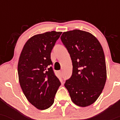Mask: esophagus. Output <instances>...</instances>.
Wrapping results in <instances>:
<instances>
[{
    "label": "esophagus",
    "instance_id": "esophagus-1",
    "mask_svg": "<svg viewBox=\"0 0 120 120\" xmlns=\"http://www.w3.org/2000/svg\"><path fill=\"white\" fill-rule=\"evenodd\" d=\"M59 74H60V75H61V76H62V75H63L62 71H59Z\"/></svg>",
    "mask_w": 120,
    "mask_h": 120
}]
</instances>
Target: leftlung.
<instances>
[{
	"label": "left lung",
	"instance_id": "left-lung-1",
	"mask_svg": "<svg viewBox=\"0 0 120 120\" xmlns=\"http://www.w3.org/2000/svg\"><path fill=\"white\" fill-rule=\"evenodd\" d=\"M60 38L72 63V75L64 86L74 103L86 107L97 100L106 81L103 48L92 34L79 30L63 32Z\"/></svg>",
	"mask_w": 120,
	"mask_h": 120
}]
</instances>
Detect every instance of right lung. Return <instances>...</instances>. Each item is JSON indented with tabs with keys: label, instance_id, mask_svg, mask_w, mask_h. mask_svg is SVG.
<instances>
[{
	"label": "right lung",
	"instance_id": "right-lung-1",
	"mask_svg": "<svg viewBox=\"0 0 120 120\" xmlns=\"http://www.w3.org/2000/svg\"><path fill=\"white\" fill-rule=\"evenodd\" d=\"M61 32H46L29 39L18 63L19 82L25 97L38 109L45 110L54 103L61 85L51 65L50 53Z\"/></svg>",
	"mask_w": 120,
	"mask_h": 120
}]
</instances>
